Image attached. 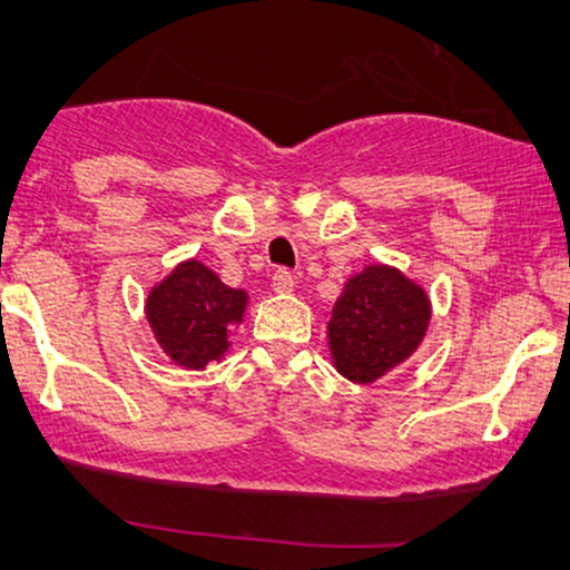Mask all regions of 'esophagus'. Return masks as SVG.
Segmentation results:
<instances>
[{"mask_svg":"<svg viewBox=\"0 0 570 570\" xmlns=\"http://www.w3.org/2000/svg\"><path fill=\"white\" fill-rule=\"evenodd\" d=\"M272 287H275V293H293V287H295L293 272L277 269L275 277H272Z\"/></svg>","mask_w":570,"mask_h":570,"instance_id":"1","label":"esophagus"}]
</instances>
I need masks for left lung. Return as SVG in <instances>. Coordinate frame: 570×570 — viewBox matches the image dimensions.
<instances>
[{"label": "left lung", "mask_w": 570, "mask_h": 570, "mask_svg": "<svg viewBox=\"0 0 570 570\" xmlns=\"http://www.w3.org/2000/svg\"><path fill=\"white\" fill-rule=\"evenodd\" d=\"M431 298L389 264H368L334 301L326 337L332 363L355 384H373L402 365L425 340Z\"/></svg>", "instance_id": "1"}]
</instances>
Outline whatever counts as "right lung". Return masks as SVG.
<instances>
[{"mask_svg":"<svg viewBox=\"0 0 570 570\" xmlns=\"http://www.w3.org/2000/svg\"><path fill=\"white\" fill-rule=\"evenodd\" d=\"M246 306V291L228 287L199 259H186L150 287L145 314L170 361L186 371H205L207 363H220L228 353Z\"/></svg>","mask_w":570,"mask_h":570,"instance_id":"obj_1","label":"right lung"}]
</instances>
